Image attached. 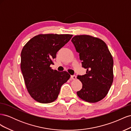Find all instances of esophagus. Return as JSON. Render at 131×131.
I'll return each mask as SVG.
<instances>
[{
  "label": "esophagus",
  "instance_id": "1",
  "mask_svg": "<svg viewBox=\"0 0 131 131\" xmlns=\"http://www.w3.org/2000/svg\"><path fill=\"white\" fill-rule=\"evenodd\" d=\"M71 79H72V80H75V79H77V77L75 76V75H72V76H71Z\"/></svg>",
  "mask_w": 131,
  "mask_h": 131
}]
</instances>
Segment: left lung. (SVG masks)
Instances as JSON below:
<instances>
[{"label":"left lung","instance_id":"8db88e82","mask_svg":"<svg viewBox=\"0 0 131 131\" xmlns=\"http://www.w3.org/2000/svg\"><path fill=\"white\" fill-rule=\"evenodd\" d=\"M72 41L79 53L86 74L78 75L82 84L78 97L89 103H96L108 94L113 79V58L105 42L89 35H75Z\"/></svg>","mask_w":131,"mask_h":131}]
</instances>
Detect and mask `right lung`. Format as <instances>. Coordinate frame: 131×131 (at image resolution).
I'll return each mask as SVG.
<instances>
[{"label": "right lung", "instance_id": "obj_1", "mask_svg": "<svg viewBox=\"0 0 131 131\" xmlns=\"http://www.w3.org/2000/svg\"><path fill=\"white\" fill-rule=\"evenodd\" d=\"M73 37L72 34H46L34 37L23 46L21 53V69L30 96L41 103L56 100L62 85L70 75L53 70V63L59 50Z\"/></svg>", "mask_w": 131, "mask_h": 131}]
</instances>
